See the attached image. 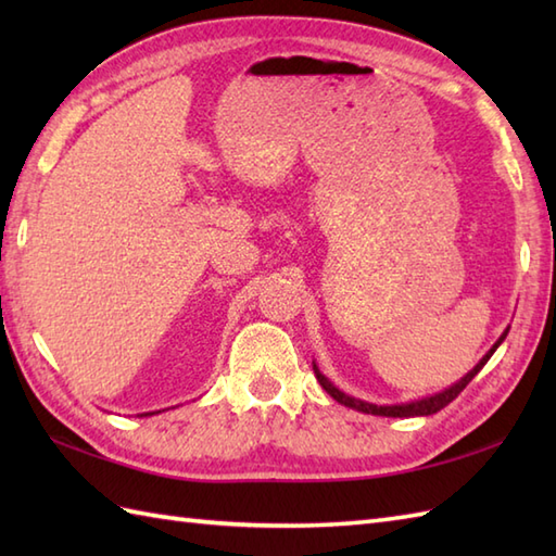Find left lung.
<instances>
[{"instance_id": "left-lung-1", "label": "left lung", "mask_w": 556, "mask_h": 556, "mask_svg": "<svg viewBox=\"0 0 556 556\" xmlns=\"http://www.w3.org/2000/svg\"><path fill=\"white\" fill-rule=\"evenodd\" d=\"M504 337H506V332L500 337V341L497 344H494L488 353H485V358H482L473 370H470L466 377H460V380L454 384V387H448V389H444L442 394H434V396H428V399H422V401H413V404H401V406H375V404H368V401H361V399H353V396H349V394H344V392H339V389L327 380V377L315 368L313 365V370H315V377H317V382L323 384V389L325 392L332 396V399H337L339 404H344V406H349V408H356V410H363V413H372V416H387V418H413V416H432V413H437V410H442L446 404H452V401L464 392V389L468 387V382L473 380V377L482 370V365H485L488 361H490V356L494 351H497V346L502 344L504 341Z\"/></svg>"}]
</instances>
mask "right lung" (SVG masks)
<instances>
[{"instance_id":"1","label":"right lung","mask_w":556,"mask_h":556,"mask_svg":"<svg viewBox=\"0 0 556 556\" xmlns=\"http://www.w3.org/2000/svg\"><path fill=\"white\" fill-rule=\"evenodd\" d=\"M146 416H148V413H146Z\"/></svg>"}]
</instances>
